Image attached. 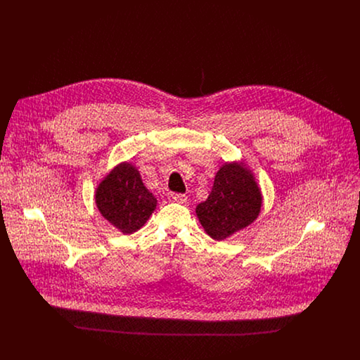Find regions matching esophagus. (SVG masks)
Here are the masks:
<instances>
[{
  "label": "esophagus",
  "mask_w": 360,
  "mask_h": 360,
  "mask_svg": "<svg viewBox=\"0 0 360 360\" xmlns=\"http://www.w3.org/2000/svg\"><path fill=\"white\" fill-rule=\"evenodd\" d=\"M169 198L172 202H176V204H185L188 201V197L185 194H176V193L169 194Z\"/></svg>",
  "instance_id": "34e87169"
}]
</instances>
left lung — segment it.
<instances>
[{
    "label": "left lung",
    "mask_w": 360,
    "mask_h": 360,
    "mask_svg": "<svg viewBox=\"0 0 360 360\" xmlns=\"http://www.w3.org/2000/svg\"><path fill=\"white\" fill-rule=\"evenodd\" d=\"M262 193L252 172L243 163H225L214 176L206 201L195 207L206 233L224 240L254 223L260 213Z\"/></svg>",
    "instance_id": "8db88e82"
}]
</instances>
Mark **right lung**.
Returning a JSON list of instances; mask_svg holds the SVG:
<instances>
[{
    "label": "right lung",
    "instance_id": "right-lung-1",
    "mask_svg": "<svg viewBox=\"0 0 360 360\" xmlns=\"http://www.w3.org/2000/svg\"><path fill=\"white\" fill-rule=\"evenodd\" d=\"M96 205L105 220L129 235L147 223L156 207V198L144 186L136 167L122 162L96 188Z\"/></svg>",
    "mask_w": 360,
    "mask_h": 360
}]
</instances>
